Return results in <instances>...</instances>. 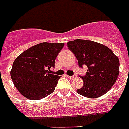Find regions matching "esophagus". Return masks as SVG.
<instances>
[{"instance_id": "34e87169", "label": "esophagus", "mask_w": 129, "mask_h": 129, "mask_svg": "<svg viewBox=\"0 0 129 129\" xmlns=\"http://www.w3.org/2000/svg\"><path fill=\"white\" fill-rule=\"evenodd\" d=\"M69 78L70 79V80H72V79H74L75 78H76V76H68Z\"/></svg>"}]
</instances>
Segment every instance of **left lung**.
<instances>
[{"label": "left lung", "instance_id": "1", "mask_svg": "<svg viewBox=\"0 0 129 129\" xmlns=\"http://www.w3.org/2000/svg\"><path fill=\"white\" fill-rule=\"evenodd\" d=\"M78 59V66L86 65V75L81 76L82 88L77 92L87 98L104 95L116 82L119 74V60L111 49L104 45L89 40L76 39L67 43Z\"/></svg>", "mask_w": 129, "mask_h": 129}]
</instances>
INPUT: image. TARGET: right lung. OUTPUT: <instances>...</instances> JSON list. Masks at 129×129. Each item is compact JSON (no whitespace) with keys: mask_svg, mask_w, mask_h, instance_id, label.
Returning <instances> with one entry per match:
<instances>
[{"mask_svg":"<svg viewBox=\"0 0 129 129\" xmlns=\"http://www.w3.org/2000/svg\"><path fill=\"white\" fill-rule=\"evenodd\" d=\"M64 43H41L23 51L13 63L11 76L19 92L29 100H40L54 91L60 77L51 73Z\"/></svg>","mask_w":129,"mask_h":129,"instance_id":"obj_1","label":"right lung"}]
</instances>
